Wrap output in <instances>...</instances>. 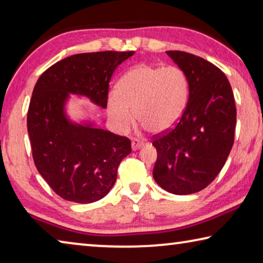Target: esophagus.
<instances>
[{"label": "esophagus", "mask_w": 263, "mask_h": 263, "mask_svg": "<svg viewBox=\"0 0 263 263\" xmlns=\"http://www.w3.org/2000/svg\"><path fill=\"white\" fill-rule=\"evenodd\" d=\"M142 146H144V142H142V141L139 140V139H135V140L132 141V149H133V151L139 149L140 147H142Z\"/></svg>", "instance_id": "34e87169"}]
</instances>
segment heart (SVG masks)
Masks as SVG:
<instances>
[{
  "label": "heart",
  "mask_w": 263,
  "mask_h": 263,
  "mask_svg": "<svg viewBox=\"0 0 263 263\" xmlns=\"http://www.w3.org/2000/svg\"><path fill=\"white\" fill-rule=\"evenodd\" d=\"M189 99V80L179 66L137 65L118 82V92H111L108 114L119 131H126L137 121L153 133L174 127L183 115Z\"/></svg>",
  "instance_id": "heart-1"
}]
</instances>
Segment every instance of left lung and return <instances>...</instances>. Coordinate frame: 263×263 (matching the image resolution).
I'll list each match as a JSON object with an SVG mask.
<instances>
[{"instance_id": "1", "label": "left lung", "mask_w": 263, "mask_h": 263, "mask_svg": "<svg viewBox=\"0 0 263 263\" xmlns=\"http://www.w3.org/2000/svg\"><path fill=\"white\" fill-rule=\"evenodd\" d=\"M189 80V100L176 125L153 136V177L168 193L201 191L219 174L234 142L237 109L226 75L191 53L167 51Z\"/></svg>"}]
</instances>
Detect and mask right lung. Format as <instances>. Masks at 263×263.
Returning a JSON list of instances; mask_svg holds the SVG:
<instances>
[{
	"mask_svg": "<svg viewBox=\"0 0 263 263\" xmlns=\"http://www.w3.org/2000/svg\"><path fill=\"white\" fill-rule=\"evenodd\" d=\"M133 51L81 53L65 58L44 72L33 88L28 132L39 174L66 201L92 203L103 198L117 179L118 166L131 153L126 137L74 124L65 114L69 94L83 95L106 108L115 69Z\"/></svg>",
	"mask_w": 263,
	"mask_h": 263,
	"instance_id": "obj_1",
	"label": "right lung"
}]
</instances>
